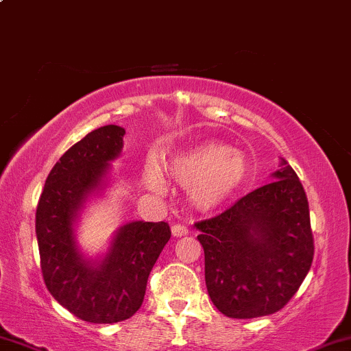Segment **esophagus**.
I'll use <instances>...</instances> for the list:
<instances>
[{"label":"esophagus","mask_w":351,"mask_h":351,"mask_svg":"<svg viewBox=\"0 0 351 351\" xmlns=\"http://www.w3.org/2000/svg\"><path fill=\"white\" fill-rule=\"evenodd\" d=\"M171 234L175 235V237H183V235L188 234V227L183 226V223H173Z\"/></svg>","instance_id":"34e87169"}]
</instances>
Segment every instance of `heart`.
Masks as SVG:
<instances>
[{
  "label": "heart",
  "mask_w": 351,
  "mask_h": 351,
  "mask_svg": "<svg viewBox=\"0 0 351 351\" xmlns=\"http://www.w3.org/2000/svg\"><path fill=\"white\" fill-rule=\"evenodd\" d=\"M170 171L178 183L189 186L191 199L199 209L210 210L229 201L242 188L248 163L240 152L221 142H202L181 152L170 162ZM147 186L165 191V181L157 165H147Z\"/></svg>",
  "instance_id": "b5f03b06"
}]
</instances>
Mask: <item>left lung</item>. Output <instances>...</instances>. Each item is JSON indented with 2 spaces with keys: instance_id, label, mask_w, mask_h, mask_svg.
I'll use <instances>...</instances> for the list:
<instances>
[{
  "instance_id": "left-lung-1",
  "label": "left lung",
  "mask_w": 351,
  "mask_h": 351,
  "mask_svg": "<svg viewBox=\"0 0 351 351\" xmlns=\"http://www.w3.org/2000/svg\"><path fill=\"white\" fill-rule=\"evenodd\" d=\"M274 181L253 189L216 217L196 222L210 301L223 315L278 312L298 293L314 258L309 202L282 160Z\"/></svg>"
}]
</instances>
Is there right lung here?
<instances>
[{"label": "right lung", "mask_w": 351, "mask_h": 351, "mask_svg": "<svg viewBox=\"0 0 351 351\" xmlns=\"http://www.w3.org/2000/svg\"><path fill=\"white\" fill-rule=\"evenodd\" d=\"M124 134L119 125H104L70 147L49 173L36 210L45 286L55 301L91 324L121 322L141 309L149 274L171 237L167 222L135 221L117 230L101 261L84 260L78 252V210L103 186Z\"/></svg>", "instance_id": "1"}]
</instances>
